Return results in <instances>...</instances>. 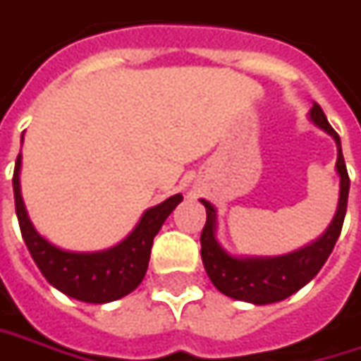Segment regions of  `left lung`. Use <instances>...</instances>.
Here are the masks:
<instances>
[{"mask_svg":"<svg viewBox=\"0 0 361 361\" xmlns=\"http://www.w3.org/2000/svg\"><path fill=\"white\" fill-rule=\"evenodd\" d=\"M309 117L319 129L334 137L337 145L336 169L339 173V202H337L336 216L329 228L315 243L307 244L305 248H299L283 257H246V259L232 257L216 240V208L210 202L202 200V204L206 206V224L200 236L204 269L214 287L236 301L269 305L287 299L289 295L305 287L322 271L341 234L343 218L348 210V194H350V176L341 153V141L339 135L334 131V127L327 123L325 113L317 102H313Z\"/></svg>","mask_w":361,"mask_h":361,"instance_id":"left-lung-1","label":"left lung"}]
</instances>
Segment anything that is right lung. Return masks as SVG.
<instances>
[{"label":"right lung","instance_id":"obj_1","mask_svg":"<svg viewBox=\"0 0 361 361\" xmlns=\"http://www.w3.org/2000/svg\"><path fill=\"white\" fill-rule=\"evenodd\" d=\"M20 167L22 153L16 159L11 180L16 214L22 238L46 281L64 295L85 303L117 301L137 289L147 273L153 238L159 232V228L164 226L167 216L183 200L181 194L167 197L165 202L149 208L141 216L133 232L117 246L101 252H68L39 236L34 224L30 222L20 190Z\"/></svg>","mask_w":361,"mask_h":361}]
</instances>
